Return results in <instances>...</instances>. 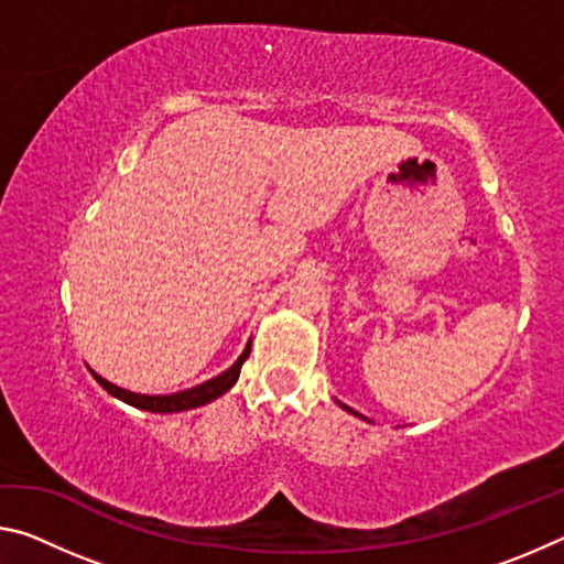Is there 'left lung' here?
<instances>
[{"label":"left lung","instance_id":"left-lung-1","mask_svg":"<svg viewBox=\"0 0 564 564\" xmlns=\"http://www.w3.org/2000/svg\"><path fill=\"white\" fill-rule=\"evenodd\" d=\"M336 403H338V405H340L343 410H348V413H352V415H358V417H362V415H360V413H356V410H352V408H348V405H343V403H340V400H336ZM362 420H366V417H362Z\"/></svg>","mask_w":564,"mask_h":564}]
</instances>
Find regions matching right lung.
<instances>
[{"instance_id": "add662e5", "label": "right lung", "mask_w": 564, "mask_h": 564, "mask_svg": "<svg viewBox=\"0 0 564 564\" xmlns=\"http://www.w3.org/2000/svg\"><path fill=\"white\" fill-rule=\"evenodd\" d=\"M248 352H251V340L246 343V348L241 356H238V360L234 362L231 368H226L221 376H216L212 380H206V383L202 386H194L188 390H178V393H171V395H144V393H133V390H127V388H119L109 383L107 378H101L99 373L91 376L97 378V383L107 390L109 395L123 400L127 405H133L139 410H149V413H181V410H191V408H202L206 403H212V400L221 398L226 390H231L236 386L238 376H241V366L243 360L248 358Z\"/></svg>"}]
</instances>
